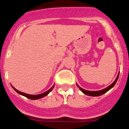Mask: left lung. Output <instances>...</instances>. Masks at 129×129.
I'll use <instances>...</instances> for the list:
<instances>
[{"mask_svg": "<svg viewBox=\"0 0 129 129\" xmlns=\"http://www.w3.org/2000/svg\"><path fill=\"white\" fill-rule=\"evenodd\" d=\"M119 73H118V76L116 77V79H115V81H114V82L111 84L110 85H109V87H107V88H104V89L103 90H100V91H88V90H84L83 88H82L81 87H80L79 85L77 84V85H78V87H79V89L81 90V91L83 92L84 94H85L86 95H88V96H101L102 95V94H104V93H106L107 91H109V90H110L111 88H112V87H113L114 85H115V84H116L117 80L118 79V77H119Z\"/></svg>", "mask_w": 129, "mask_h": 129, "instance_id": "left-lung-1", "label": "left lung"}]
</instances>
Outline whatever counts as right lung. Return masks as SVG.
<instances>
[{
    "instance_id": "1",
    "label": "right lung",
    "mask_w": 129,
    "mask_h": 129,
    "mask_svg": "<svg viewBox=\"0 0 129 129\" xmlns=\"http://www.w3.org/2000/svg\"><path fill=\"white\" fill-rule=\"evenodd\" d=\"M54 85H53V86L51 87V88H50L49 90H47V91H45V92L42 93V94H36V95H33V94H26V93H23V92H21V91H19V90H17V89H16L14 87H13V88H14V90H15L17 93H18L19 94H22V95L24 96H25L28 99H30V100H38V99H40V98H42L45 96H47V94L49 93L50 91H51V90H53V87H54Z\"/></svg>"
}]
</instances>
